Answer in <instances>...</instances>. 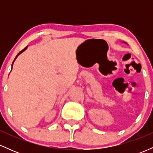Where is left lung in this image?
Returning a JSON list of instances; mask_svg holds the SVG:
<instances>
[{"label":"left lung","instance_id":"1","mask_svg":"<svg viewBox=\"0 0 153 153\" xmlns=\"http://www.w3.org/2000/svg\"><path fill=\"white\" fill-rule=\"evenodd\" d=\"M124 43H125V42H124Z\"/></svg>","mask_w":153,"mask_h":153}]
</instances>
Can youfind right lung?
<instances>
[{"label": "right lung", "instance_id": "obj_1", "mask_svg": "<svg viewBox=\"0 0 153 153\" xmlns=\"http://www.w3.org/2000/svg\"><path fill=\"white\" fill-rule=\"evenodd\" d=\"M26 48H27V47H25V48H24V50H22V51H21V52H19V53L18 54H17V55H16V57H15L14 60H13V63H12V66H13V62H14L15 59L17 58V57H18V56H19V54H20L21 53H22V52H24V51H25V50H26Z\"/></svg>", "mask_w": 153, "mask_h": 153}]
</instances>
